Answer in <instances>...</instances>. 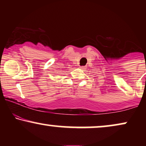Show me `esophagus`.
<instances>
[{
    "mask_svg": "<svg viewBox=\"0 0 146 146\" xmlns=\"http://www.w3.org/2000/svg\"><path fill=\"white\" fill-rule=\"evenodd\" d=\"M80 68L81 69H84V68L85 67H84V66H80Z\"/></svg>",
    "mask_w": 146,
    "mask_h": 146,
    "instance_id": "obj_1",
    "label": "esophagus"
}]
</instances>
